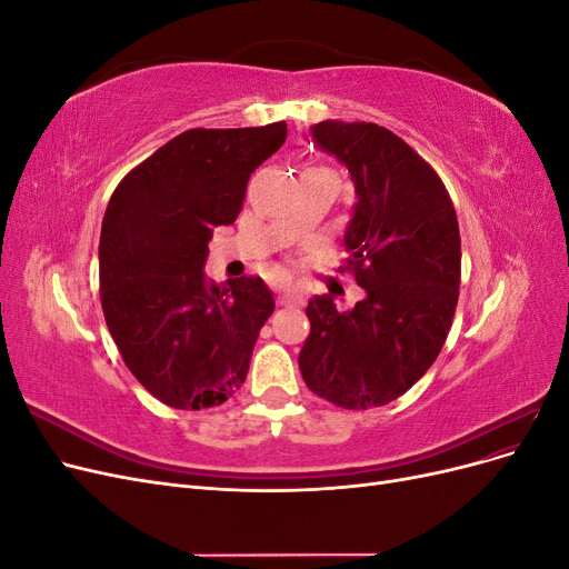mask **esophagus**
<instances>
[{
    "label": "esophagus",
    "mask_w": 569,
    "mask_h": 569,
    "mask_svg": "<svg viewBox=\"0 0 569 569\" xmlns=\"http://www.w3.org/2000/svg\"><path fill=\"white\" fill-rule=\"evenodd\" d=\"M278 303L280 306H299L301 303V295L297 287H289V284H280L278 287Z\"/></svg>",
    "instance_id": "obj_1"
}]
</instances>
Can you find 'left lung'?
I'll use <instances>...</instances> for the list:
<instances>
[{
	"label": "left lung",
	"mask_w": 569,
	"mask_h": 569,
	"mask_svg": "<svg viewBox=\"0 0 569 569\" xmlns=\"http://www.w3.org/2000/svg\"><path fill=\"white\" fill-rule=\"evenodd\" d=\"M313 144L349 170L356 203L343 232L366 297L339 311L332 295L308 301L299 368L339 408L387 406L435 363L458 303L460 232L443 182L401 137L375 123L322 120Z\"/></svg>",
	"instance_id": "8db88e82"
}]
</instances>
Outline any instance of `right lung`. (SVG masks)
<instances>
[{"mask_svg": "<svg viewBox=\"0 0 569 569\" xmlns=\"http://www.w3.org/2000/svg\"><path fill=\"white\" fill-rule=\"evenodd\" d=\"M287 123L187 130L120 180L101 220V308L130 372L178 410L226 403L244 385L274 311L261 278L206 280L213 228L242 211L247 182Z\"/></svg>", "mask_w": 569, "mask_h": 569, "instance_id": "1", "label": "right lung"}]
</instances>
